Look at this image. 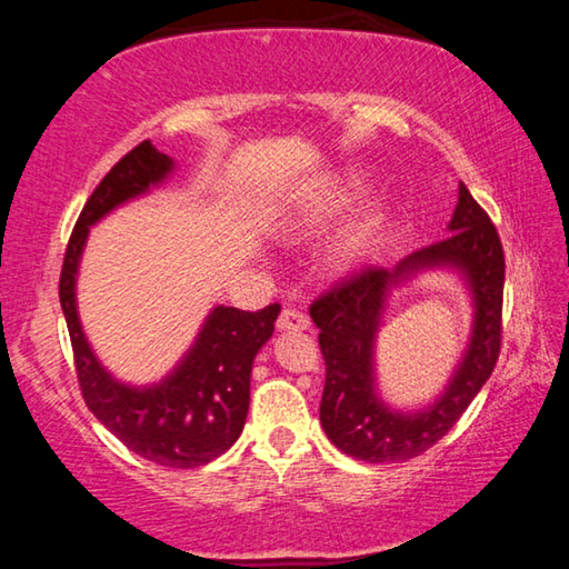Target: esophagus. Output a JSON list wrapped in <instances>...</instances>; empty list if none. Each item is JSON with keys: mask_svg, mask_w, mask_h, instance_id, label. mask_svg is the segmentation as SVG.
Returning <instances> with one entry per match:
<instances>
[{"mask_svg": "<svg viewBox=\"0 0 569 569\" xmlns=\"http://www.w3.org/2000/svg\"><path fill=\"white\" fill-rule=\"evenodd\" d=\"M276 326L281 331H303L311 326V321H308V316L301 311V308H293V306H286L281 316H278Z\"/></svg>", "mask_w": 569, "mask_h": 569, "instance_id": "obj_1", "label": "esophagus"}]
</instances>
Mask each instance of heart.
I'll list each match as a JSON object with an SVG mask.
<instances>
[{
	"instance_id": "heart-1",
	"label": "heart",
	"mask_w": 569,
	"mask_h": 569,
	"mask_svg": "<svg viewBox=\"0 0 569 569\" xmlns=\"http://www.w3.org/2000/svg\"><path fill=\"white\" fill-rule=\"evenodd\" d=\"M361 190H363L361 182L353 180L346 188L333 190L329 196H321L319 200H313V203L303 210V226H319V223H326L329 218H336L341 210H346L353 203V198L359 196ZM371 240H373V223H359L356 228H351L341 243L336 246L333 263L339 268L353 266L366 250L371 248Z\"/></svg>"
}]
</instances>
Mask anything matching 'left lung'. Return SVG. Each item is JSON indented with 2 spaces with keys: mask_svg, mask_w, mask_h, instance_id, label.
I'll return each instance as SVG.
<instances>
[{
  "mask_svg": "<svg viewBox=\"0 0 569 569\" xmlns=\"http://www.w3.org/2000/svg\"><path fill=\"white\" fill-rule=\"evenodd\" d=\"M449 230L445 240L403 258L391 273L363 266L339 278L308 308L321 329L319 346L326 361L321 423L343 455L369 465L423 455L455 427L492 377L502 349L505 250L487 210L471 198L465 182H459V203ZM427 264H455L466 271L478 303L476 333L466 361L436 407L401 415L372 391V336L386 286Z\"/></svg>",
  "mask_w": 569,
  "mask_h": 569,
  "instance_id": "1",
  "label": "left lung"
}]
</instances>
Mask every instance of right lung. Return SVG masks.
I'll return each mask as SVG.
<instances>
[{"label":"right lung","instance_id":"1","mask_svg":"<svg viewBox=\"0 0 569 569\" xmlns=\"http://www.w3.org/2000/svg\"><path fill=\"white\" fill-rule=\"evenodd\" d=\"M172 170V160L142 140L114 162L84 203L64 250L60 303L70 331L74 371L88 409L134 455L172 469L203 467L233 447L250 399V366L271 339L281 306L261 311L218 306L190 349L168 371L118 377L84 339L74 303V276L92 223L140 196Z\"/></svg>","mask_w":569,"mask_h":569}]
</instances>
